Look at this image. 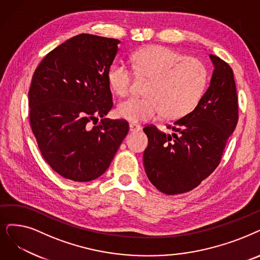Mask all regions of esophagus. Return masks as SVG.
Returning a JSON list of instances; mask_svg holds the SVG:
<instances>
[{
	"label": "esophagus",
	"instance_id": "34e87169",
	"mask_svg": "<svg viewBox=\"0 0 260 260\" xmlns=\"http://www.w3.org/2000/svg\"><path fill=\"white\" fill-rule=\"evenodd\" d=\"M129 130H130V132H138V131L141 130V126H140V124H138V123L131 122L129 124Z\"/></svg>",
	"mask_w": 260,
	"mask_h": 260
}]
</instances>
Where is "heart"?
I'll list each match as a JSON object with an SVG mask.
<instances>
[{"mask_svg":"<svg viewBox=\"0 0 260 260\" xmlns=\"http://www.w3.org/2000/svg\"><path fill=\"white\" fill-rule=\"evenodd\" d=\"M133 67L139 77L150 79L147 97L120 102L116 113L121 119L139 122L160 117H179L192 111L202 98L208 75L202 61L189 58L163 46H151L133 55ZM136 74L123 63L113 66L109 72L112 89L118 96L129 95Z\"/></svg>","mask_w":260,"mask_h":260,"instance_id":"1","label":"heart"}]
</instances>
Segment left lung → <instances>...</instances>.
Listing matches in <instances>:
<instances>
[{
    "label": "left lung",
    "instance_id": "8db88e82",
    "mask_svg": "<svg viewBox=\"0 0 260 260\" xmlns=\"http://www.w3.org/2000/svg\"><path fill=\"white\" fill-rule=\"evenodd\" d=\"M209 57L214 66L210 85L195 109L174 122V132L165 134L154 126L144 128L148 138L143 155L145 172L164 194L189 192L208 177L237 126L233 69L220 57Z\"/></svg>",
    "mask_w": 260,
    "mask_h": 260
}]
</instances>
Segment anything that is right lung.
<instances>
[{"label":"right lung","instance_id":"obj_1","mask_svg":"<svg viewBox=\"0 0 260 260\" xmlns=\"http://www.w3.org/2000/svg\"><path fill=\"white\" fill-rule=\"evenodd\" d=\"M119 44L80 34L52 50L34 72L30 128L44 159L66 179L100 177L128 134L126 120L105 117L113 107L109 72Z\"/></svg>","mask_w":260,"mask_h":260}]
</instances>
